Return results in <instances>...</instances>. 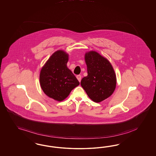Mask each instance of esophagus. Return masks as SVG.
Instances as JSON below:
<instances>
[{
    "mask_svg": "<svg viewBox=\"0 0 156 156\" xmlns=\"http://www.w3.org/2000/svg\"><path fill=\"white\" fill-rule=\"evenodd\" d=\"M76 78H77V80H79V82H80V80H81V78H82V77H81V76L80 75H78V76H76Z\"/></svg>",
    "mask_w": 156,
    "mask_h": 156,
    "instance_id": "34e87169",
    "label": "esophagus"
}]
</instances>
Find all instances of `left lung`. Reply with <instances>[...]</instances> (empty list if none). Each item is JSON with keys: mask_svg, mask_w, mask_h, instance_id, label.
Segmentation results:
<instances>
[{"mask_svg": "<svg viewBox=\"0 0 156 156\" xmlns=\"http://www.w3.org/2000/svg\"><path fill=\"white\" fill-rule=\"evenodd\" d=\"M87 76L80 85L89 97L100 102L113 93L116 87V75L110 62L96 51L86 52L85 56Z\"/></svg>", "mask_w": 156, "mask_h": 156, "instance_id": "1", "label": "left lung"}]
</instances>
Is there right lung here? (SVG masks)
Returning <instances> with one entry per match:
<instances>
[{
    "label": "right lung",
    "mask_w": 156,
    "mask_h": 156,
    "mask_svg": "<svg viewBox=\"0 0 156 156\" xmlns=\"http://www.w3.org/2000/svg\"><path fill=\"white\" fill-rule=\"evenodd\" d=\"M69 55L62 50L54 52L43 66L39 80L45 94L58 101H62L71 90L80 85L75 76L67 67Z\"/></svg>",
    "instance_id": "obj_1"
}]
</instances>
